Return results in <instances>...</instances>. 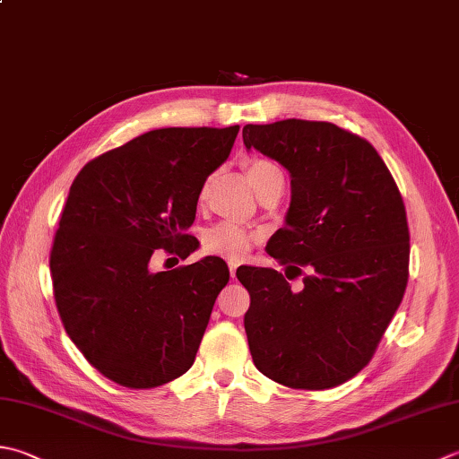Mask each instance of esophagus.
Segmentation results:
<instances>
[{
    "label": "esophagus",
    "instance_id": "esophagus-1",
    "mask_svg": "<svg viewBox=\"0 0 459 459\" xmlns=\"http://www.w3.org/2000/svg\"><path fill=\"white\" fill-rule=\"evenodd\" d=\"M237 268H238V260H230L229 263V271H230V276L235 278V274H237Z\"/></svg>",
    "mask_w": 459,
    "mask_h": 459
}]
</instances>
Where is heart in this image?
I'll use <instances>...</instances> for the list:
<instances>
[{"mask_svg":"<svg viewBox=\"0 0 459 459\" xmlns=\"http://www.w3.org/2000/svg\"><path fill=\"white\" fill-rule=\"evenodd\" d=\"M245 173L258 196L266 193L268 188L284 186L282 169L271 159H250L245 165ZM256 240V232L232 222H221L204 232L203 247L209 253L224 258H242Z\"/></svg>","mask_w":459,"mask_h":459,"instance_id":"obj_1","label":"heart"}]
</instances>
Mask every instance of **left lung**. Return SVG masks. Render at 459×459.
<instances>
[{
    "mask_svg": "<svg viewBox=\"0 0 459 459\" xmlns=\"http://www.w3.org/2000/svg\"><path fill=\"white\" fill-rule=\"evenodd\" d=\"M247 149L292 177L286 227L266 253L305 278L292 293L274 268L240 266L250 294L253 362L294 390H328L372 360L408 284L410 230L400 188L370 143L334 123L245 125Z\"/></svg>",
    "mask_w": 459,
    "mask_h": 459,
    "instance_id": "obj_1",
    "label": "left lung"
}]
</instances>
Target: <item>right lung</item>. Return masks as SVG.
<instances>
[{"mask_svg": "<svg viewBox=\"0 0 459 459\" xmlns=\"http://www.w3.org/2000/svg\"><path fill=\"white\" fill-rule=\"evenodd\" d=\"M238 125L143 133L79 170L53 238L57 312L74 344L105 378L131 390L173 382L193 366L229 266L219 256L152 273L159 248L186 258V235L212 170Z\"/></svg>", "mask_w": 459, "mask_h": 459, "instance_id": "obj_1", "label": "right lung"}]
</instances>
